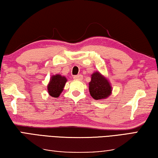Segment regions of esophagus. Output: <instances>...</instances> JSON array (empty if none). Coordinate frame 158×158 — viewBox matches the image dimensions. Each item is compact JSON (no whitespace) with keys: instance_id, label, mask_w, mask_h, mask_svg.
Here are the masks:
<instances>
[{"instance_id":"esophagus-1","label":"esophagus","mask_w":158,"mask_h":158,"mask_svg":"<svg viewBox=\"0 0 158 158\" xmlns=\"http://www.w3.org/2000/svg\"><path fill=\"white\" fill-rule=\"evenodd\" d=\"M82 77H83V76H82V75H76V76H73V78L75 80H79V81H81Z\"/></svg>"}]
</instances>
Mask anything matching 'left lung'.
Returning <instances> with one entry per match:
<instances>
[{
  "label": "left lung",
  "mask_w": 158,
  "mask_h": 158,
  "mask_svg": "<svg viewBox=\"0 0 158 158\" xmlns=\"http://www.w3.org/2000/svg\"><path fill=\"white\" fill-rule=\"evenodd\" d=\"M89 89L90 94L95 100L105 99L110 95L112 91L109 82L99 72H95L92 75Z\"/></svg>",
  "instance_id": "obj_1"
}]
</instances>
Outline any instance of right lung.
<instances>
[{"mask_svg": "<svg viewBox=\"0 0 158 158\" xmlns=\"http://www.w3.org/2000/svg\"><path fill=\"white\" fill-rule=\"evenodd\" d=\"M66 81V77L60 75L52 76L50 83L48 85L49 94L51 97L57 98L63 91V88Z\"/></svg>", "mask_w": 158, "mask_h": 158, "instance_id": "1", "label": "right lung"}]
</instances>
